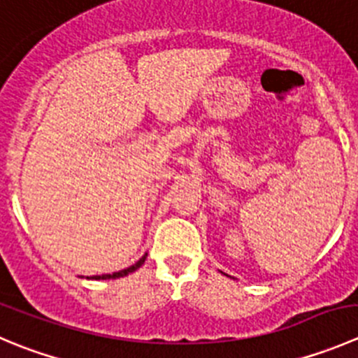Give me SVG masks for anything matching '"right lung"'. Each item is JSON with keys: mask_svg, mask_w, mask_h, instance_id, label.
Wrapping results in <instances>:
<instances>
[{"mask_svg": "<svg viewBox=\"0 0 358 358\" xmlns=\"http://www.w3.org/2000/svg\"><path fill=\"white\" fill-rule=\"evenodd\" d=\"M145 259H147V253H145L143 257H141L140 260H138L136 264H133V266H129L127 269H122V271H117V273H112V275H99V276H89V280H117V278H124V276H127L129 273H134L138 269V267H141V264L145 262Z\"/></svg>", "mask_w": 358, "mask_h": 358, "instance_id": "right-lung-1", "label": "right lung"}]
</instances>
